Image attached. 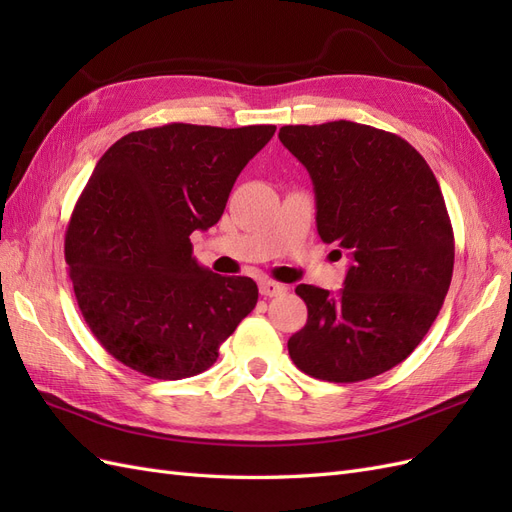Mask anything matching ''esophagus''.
Returning <instances> with one entry per match:
<instances>
[{
  "mask_svg": "<svg viewBox=\"0 0 512 512\" xmlns=\"http://www.w3.org/2000/svg\"><path fill=\"white\" fill-rule=\"evenodd\" d=\"M258 288H260L262 297H277V294L286 292V286H284V284L273 282V280H262V282L258 284Z\"/></svg>",
  "mask_w": 512,
  "mask_h": 512,
  "instance_id": "1",
  "label": "esophagus"
}]
</instances>
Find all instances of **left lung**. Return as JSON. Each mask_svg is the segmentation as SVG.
Instances as JSON below:
<instances>
[{"label":"left lung","instance_id":"left-lung-1","mask_svg":"<svg viewBox=\"0 0 512 512\" xmlns=\"http://www.w3.org/2000/svg\"><path fill=\"white\" fill-rule=\"evenodd\" d=\"M280 141L314 181L320 239L350 256L339 294L294 290L307 322L288 339L290 359L327 382L380 376L421 344L451 286L455 237L438 179L408 141L365 123L284 126Z\"/></svg>","mask_w":512,"mask_h":512}]
</instances>
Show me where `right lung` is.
Wrapping results in <instances>:
<instances>
[{
  "instance_id": "1",
  "label": "right lung",
  "mask_w": 512,
  "mask_h": 512,
  "mask_svg": "<svg viewBox=\"0 0 512 512\" xmlns=\"http://www.w3.org/2000/svg\"><path fill=\"white\" fill-rule=\"evenodd\" d=\"M275 126L166 123L108 147L79 196L64 254L91 333L119 363L158 380L200 374L252 312V277L192 258L190 235L222 218L243 166Z\"/></svg>"
}]
</instances>
